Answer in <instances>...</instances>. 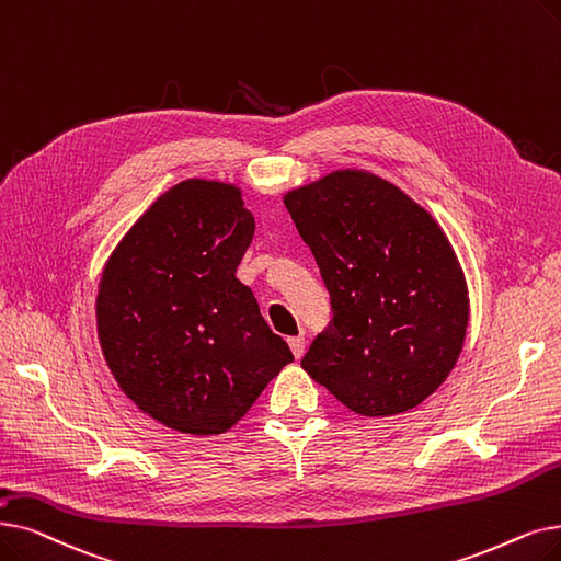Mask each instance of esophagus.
<instances>
[{
  "mask_svg": "<svg viewBox=\"0 0 561 561\" xmlns=\"http://www.w3.org/2000/svg\"><path fill=\"white\" fill-rule=\"evenodd\" d=\"M288 346H290V353H294V357L300 359L305 355V336H290Z\"/></svg>",
  "mask_w": 561,
  "mask_h": 561,
  "instance_id": "1",
  "label": "esophagus"
}]
</instances>
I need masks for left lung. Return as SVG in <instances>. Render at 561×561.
Returning a JSON list of instances; mask_svg holds the SVG:
<instances>
[{"instance_id": "left-lung-1", "label": "left lung", "mask_w": 561, "mask_h": 561, "mask_svg": "<svg viewBox=\"0 0 561 561\" xmlns=\"http://www.w3.org/2000/svg\"><path fill=\"white\" fill-rule=\"evenodd\" d=\"M284 204L330 294L332 321L302 369L364 417L420 405L468 330V286L447 236L397 185L344 169Z\"/></svg>"}]
</instances>
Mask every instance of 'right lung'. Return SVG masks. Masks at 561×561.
<instances>
[{
    "label": "right lung",
    "instance_id": "add662e5",
    "mask_svg": "<svg viewBox=\"0 0 561 561\" xmlns=\"http://www.w3.org/2000/svg\"><path fill=\"white\" fill-rule=\"evenodd\" d=\"M252 236L236 185L190 179L139 217L105 265L95 319L107 367L169 428L229 431L294 362L236 277Z\"/></svg>",
    "mask_w": 561,
    "mask_h": 561
}]
</instances>
